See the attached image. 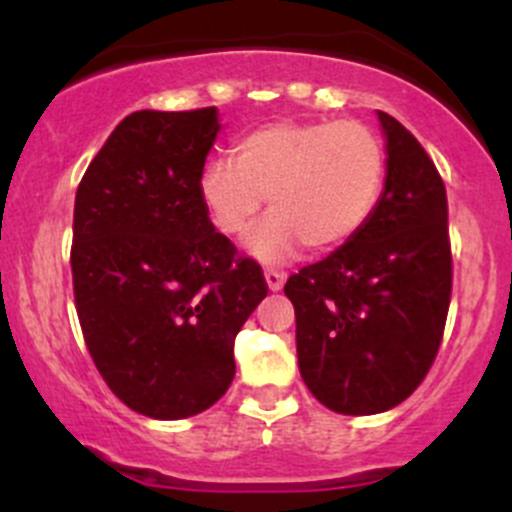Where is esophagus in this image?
I'll list each match as a JSON object with an SVG mask.
<instances>
[{
  "instance_id": "34e87169",
  "label": "esophagus",
  "mask_w": 512,
  "mask_h": 512,
  "mask_svg": "<svg viewBox=\"0 0 512 512\" xmlns=\"http://www.w3.org/2000/svg\"><path fill=\"white\" fill-rule=\"evenodd\" d=\"M265 280H267V287H270L272 292H280L282 285H285V280H287V272L265 270Z\"/></svg>"
}]
</instances>
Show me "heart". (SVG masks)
Returning <instances> with one entry per match:
<instances>
[{
	"label": "heart",
	"mask_w": 512,
	"mask_h": 512,
	"mask_svg": "<svg viewBox=\"0 0 512 512\" xmlns=\"http://www.w3.org/2000/svg\"><path fill=\"white\" fill-rule=\"evenodd\" d=\"M386 178L381 138L361 121H280L237 138L232 158L200 173V200L225 237H240L267 198L250 252L282 262L302 245L332 252L369 223Z\"/></svg>",
	"instance_id": "heart-1"
}]
</instances>
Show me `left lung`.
Masks as SVG:
<instances>
[{
    "mask_svg": "<svg viewBox=\"0 0 512 512\" xmlns=\"http://www.w3.org/2000/svg\"><path fill=\"white\" fill-rule=\"evenodd\" d=\"M386 188L359 235L292 275L299 374L347 416L389 411L426 379L453 287L446 185L409 128L379 111Z\"/></svg>",
    "mask_w": 512,
    "mask_h": 512,
    "instance_id": "left-lung-1",
    "label": "left lung"
}]
</instances>
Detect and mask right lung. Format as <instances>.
Wrapping results in <instances>:
<instances>
[{
	"label": "right lung",
	"mask_w": 512,
	"mask_h": 512,
	"mask_svg": "<svg viewBox=\"0 0 512 512\" xmlns=\"http://www.w3.org/2000/svg\"><path fill=\"white\" fill-rule=\"evenodd\" d=\"M215 106L136 111L81 178L71 277L108 389L160 421L210 409L235 379V337L267 297L262 267L215 230L200 173Z\"/></svg>",
	"instance_id": "right-lung-1"
}]
</instances>
